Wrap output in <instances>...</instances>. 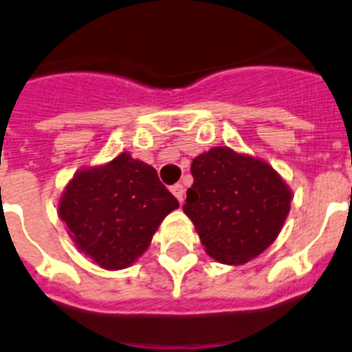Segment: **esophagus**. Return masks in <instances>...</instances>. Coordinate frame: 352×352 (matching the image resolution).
<instances>
[{
  "mask_svg": "<svg viewBox=\"0 0 352 352\" xmlns=\"http://www.w3.org/2000/svg\"><path fill=\"white\" fill-rule=\"evenodd\" d=\"M170 192H173L174 196H176V199L179 201V203H183V199H185V188H183V185H173L170 187Z\"/></svg>",
  "mask_w": 352,
  "mask_h": 352,
  "instance_id": "34e87169",
  "label": "esophagus"
}]
</instances>
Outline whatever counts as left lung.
Masks as SVG:
<instances>
[{
    "label": "left lung",
    "instance_id": "obj_1",
    "mask_svg": "<svg viewBox=\"0 0 352 352\" xmlns=\"http://www.w3.org/2000/svg\"><path fill=\"white\" fill-rule=\"evenodd\" d=\"M190 173L194 183L183 212L210 256L240 265L274 242L290 212L292 194L269 164L213 147L194 158Z\"/></svg>",
    "mask_w": 352,
    "mask_h": 352
}]
</instances>
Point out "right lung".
Masks as SVG:
<instances>
[{
    "mask_svg": "<svg viewBox=\"0 0 352 352\" xmlns=\"http://www.w3.org/2000/svg\"><path fill=\"white\" fill-rule=\"evenodd\" d=\"M179 206L151 165L128 153L78 173L60 199V219L78 249L103 269H124L147 249L165 215Z\"/></svg>",
    "mask_w": 352,
    "mask_h": 352,
    "instance_id": "1",
    "label": "right lung"
}]
</instances>
